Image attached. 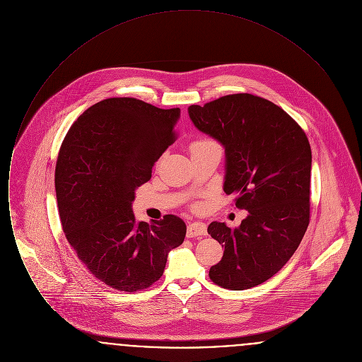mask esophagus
I'll list each match as a JSON object with an SVG mask.
<instances>
[{
  "label": "esophagus",
  "mask_w": 362,
  "mask_h": 362,
  "mask_svg": "<svg viewBox=\"0 0 362 362\" xmlns=\"http://www.w3.org/2000/svg\"><path fill=\"white\" fill-rule=\"evenodd\" d=\"M206 224L204 223H191L187 226V238H197V236H206Z\"/></svg>",
  "instance_id": "34e87169"
}]
</instances>
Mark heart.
I'll list each match as a JSON object with an SVG mask.
<instances>
[{
    "instance_id": "heart-1",
    "label": "heart",
    "mask_w": 362,
    "mask_h": 362,
    "mask_svg": "<svg viewBox=\"0 0 362 362\" xmlns=\"http://www.w3.org/2000/svg\"><path fill=\"white\" fill-rule=\"evenodd\" d=\"M205 142H210L209 139H201V141H195L192 145H191V148L192 146H197V145H201V144H205Z\"/></svg>"
}]
</instances>
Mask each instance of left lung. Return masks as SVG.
Returning a JSON list of instances; mask_svg holds the SVG:
<instances>
[{
    "mask_svg": "<svg viewBox=\"0 0 362 362\" xmlns=\"http://www.w3.org/2000/svg\"><path fill=\"white\" fill-rule=\"evenodd\" d=\"M189 115L198 130L223 144L224 191L248 211L239 228L207 226L224 247L209 276L225 289L254 288L292 258L310 224V141L281 107L251 93L192 104Z\"/></svg>",
    "mask_w": 362,
    "mask_h": 362,
    "instance_id": "8db88e82",
    "label": "left lung"
}]
</instances>
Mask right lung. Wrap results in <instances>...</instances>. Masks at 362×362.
Returning a JSON list of instances; mask_svg holds the SVG:
<instances>
[{"instance_id":"right-lung-1","label":"right lung","mask_w":362,"mask_h":362,"mask_svg":"<svg viewBox=\"0 0 362 362\" xmlns=\"http://www.w3.org/2000/svg\"><path fill=\"white\" fill-rule=\"evenodd\" d=\"M179 108L111 98L84 111L64 139L55 167L62 229L90 274L138 292L163 276L168 252L186 236L182 218L136 221V189L173 144Z\"/></svg>"}]
</instances>
